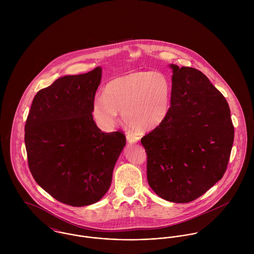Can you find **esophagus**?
<instances>
[{
  "label": "esophagus",
  "instance_id": "34e87169",
  "mask_svg": "<svg viewBox=\"0 0 254 254\" xmlns=\"http://www.w3.org/2000/svg\"><path fill=\"white\" fill-rule=\"evenodd\" d=\"M126 139L130 144H135L139 141V137L134 135V134H127L126 135Z\"/></svg>",
  "mask_w": 254,
  "mask_h": 254
}]
</instances>
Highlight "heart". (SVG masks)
Returning a JSON list of instances; mask_svg holds the SVG:
<instances>
[{
  "label": "heart",
  "instance_id": "obj_1",
  "mask_svg": "<svg viewBox=\"0 0 254 254\" xmlns=\"http://www.w3.org/2000/svg\"><path fill=\"white\" fill-rule=\"evenodd\" d=\"M171 94L170 80L163 73H128L109 81L104 96L95 97L92 116L102 130L109 131L116 124L119 111L127 125L150 131L166 119Z\"/></svg>",
  "mask_w": 254,
  "mask_h": 254
}]
</instances>
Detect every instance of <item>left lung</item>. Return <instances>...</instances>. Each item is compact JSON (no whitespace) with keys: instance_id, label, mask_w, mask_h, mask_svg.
Instances as JSON below:
<instances>
[{"instance_id":"obj_1","label":"left lung","mask_w":254,"mask_h":254,"mask_svg":"<svg viewBox=\"0 0 254 254\" xmlns=\"http://www.w3.org/2000/svg\"><path fill=\"white\" fill-rule=\"evenodd\" d=\"M173 69L166 119L145 135L146 177L161 198L192 201L222 179L234 143V125L225 97L192 67Z\"/></svg>"}]
</instances>
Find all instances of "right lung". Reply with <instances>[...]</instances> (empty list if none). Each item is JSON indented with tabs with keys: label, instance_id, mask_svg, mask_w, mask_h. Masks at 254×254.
<instances>
[{
	"label": "right lung",
	"instance_id": "1",
	"mask_svg": "<svg viewBox=\"0 0 254 254\" xmlns=\"http://www.w3.org/2000/svg\"><path fill=\"white\" fill-rule=\"evenodd\" d=\"M102 68L64 76L40 90L25 123L28 166L37 184L57 200L86 206L109 190L126 137L104 133L92 116Z\"/></svg>",
	"mask_w": 254,
	"mask_h": 254
}]
</instances>
